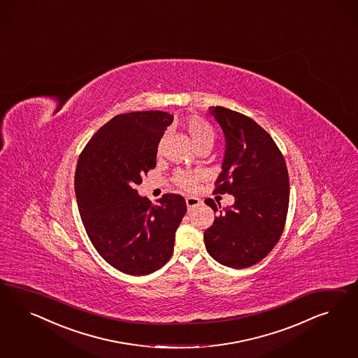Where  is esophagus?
Here are the masks:
<instances>
[{"label": "esophagus", "mask_w": 358, "mask_h": 358, "mask_svg": "<svg viewBox=\"0 0 358 358\" xmlns=\"http://www.w3.org/2000/svg\"><path fill=\"white\" fill-rule=\"evenodd\" d=\"M201 205V199L196 196H186V206L189 208Z\"/></svg>", "instance_id": "1"}]
</instances>
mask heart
Wrapping results in <instances>:
<instances>
[{
  "instance_id": "b5f03b06",
  "label": "heart",
  "mask_w": 358,
  "mask_h": 358,
  "mask_svg": "<svg viewBox=\"0 0 358 358\" xmlns=\"http://www.w3.org/2000/svg\"><path fill=\"white\" fill-rule=\"evenodd\" d=\"M185 130L187 131L192 141L194 143L195 148H199L206 144H214L215 132L211 127V124L199 117H190L187 118L184 124ZM164 138L157 145V151H162L163 148ZM202 180V173L196 171H178L174 174V184L178 187L192 192L194 190L195 186Z\"/></svg>"
}]
</instances>
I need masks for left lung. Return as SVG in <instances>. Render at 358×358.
<instances>
[{
    "instance_id": "obj_1",
    "label": "left lung",
    "mask_w": 358,
    "mask_h": 358,
    "mask_svg": "<svg viewBox=\"0 0 358 358\" xmlns=\"http://www.w3.org/2000/svg\"><path fill=\"white\" fill-rule=\"evenodd\" d=\"M226 138L215 194H232L235 203L220 211L203 234L208 255L228 268H248L265 259L281 238L289 208V173L271 135L250 117L211 106ZM217 213L220 203L207 198Z\"/></svg>"
}]
</instances>
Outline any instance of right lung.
I'll list each match as a JSON object with an SVG mask.
<instances>
[{
  "label": "right lung",
  "mask_w": 358,
  "mask_h": 358,
  "mask_svg": "<svg viewBox=\"0 0 358 358\" xmlns=\"http://www.w3.org/2000/svg\"><path fill=\"white\" fill-rule=\"evenodd\" d=\"M173 115L159 110L120 114L93 135L77 162L75 192L87 236L113 268L145 275L173 253L186 214L182 195L152 205L138 194L141 176L156 166L157 145Z\"/></svg>",
  "instance_id": "right-lung-1"
}]
</instances>
